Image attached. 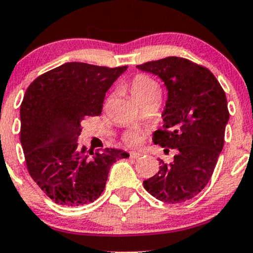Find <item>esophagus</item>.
Wrapping results in <instances>:
<instances>
[{
    "label": "esophagus",
    "instance_id": "obj_1",
    "mask_svg": "<svg viewBox=\"0 0 253 253\" xmlns=\"http://www.w3.org/2000/svg\"><path fill=\"white\" fill-rule=\"evenodd\" d=\"M143 155H144V153H143V152H140V151H132V152L129 153L130 158H133V159L139 158V157H141Z\"/></svg>",
    "mask_w": 253,
    "mask_h": 253
}]
</instances>
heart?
I'll list each match as a JSON object with an SVG mask.
<instances>
[{
	"instance_id": "heart-1",
	"label": "heart",
	"mask_w": 253,
	"mask_h": 253,
	"mask_svg": "<svg viewBox=\"0 0 253 253\" xmlns=\"http://www.w3.org/2000/svg\"><path fill=\"white\" fill-rule=\"evenodd\" d=\"M153 91H159V86L155 81L151 80L150 77L144 76V75H139L133 80L132 84L129 86V92L132 95V97L138 102L141 97L146 96L147 94ZM125 140L126 143L130 145L136 144L139 140V134L136 132H129L127 133V135L125 136Z\"/></svg>"
}]
</instances>
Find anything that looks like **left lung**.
Segmentation results:
<instances>
[{"label":"left lung","instance_id":"1","mask_svg":"<svg viewBox=\"0 0 253 253\" xmlns=\"http://www.w3.org/2000/svg\"><path fill=\"white\" fill-rule=\"evenodd\" d=\"M136 68L164 82L163 126L152 139L164 151H176L171 164L159 159V171L144 187L163 202H184L207 185L222 151L229 118L225 91L208 69L184 58L168 57Z\"/></svg>","mask_w":253,"mask_h":253}]
</instances>
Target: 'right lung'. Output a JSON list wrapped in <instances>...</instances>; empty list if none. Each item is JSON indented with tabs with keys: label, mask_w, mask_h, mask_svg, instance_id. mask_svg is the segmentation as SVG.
<instances>
[{
	"label": "right lung",
	"mask_w": 253,
	"mask_h": 253,
	"mask_svg": "<svg viewBox=\"0 0 253 253\" xmlns=\"http://www.w3.org/2000/svg\"><path fill=\"white\" fill-rule=\"evenodd\" d=\"M127 66L109 69L65 63L33 81L20 107L22 150L28 172L53 202L83 206L102 194L113 163L126 151L80 147L85 117L102 112L106 92Z\"/></svg>",
	"instance_id": "1"
}]
</instances>
